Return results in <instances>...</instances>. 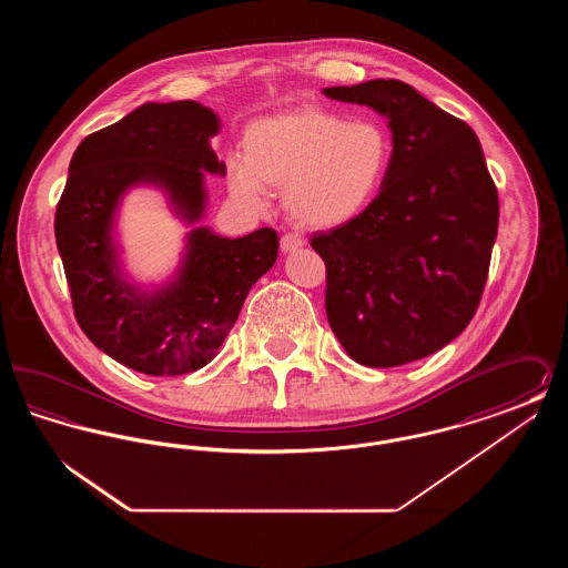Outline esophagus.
Segmentation results:
<instances>
[{
	"label": "esophagus",
	"instance_id": "obj_1",
	"mask_svg": "<svg viewBox=\"0 0 568 568\" xmlns=\"http://www.w3.org/2000/svg\"><path fill=\"white\" fill-rule=\"evenodd\" d=\"M300 246H304V239H300L297 234L281 236V251L283 253H292V251H296Z\"/></svg>",
	"mask_w": 568,
	"mask_h": 568
}]
</instances>
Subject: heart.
Wrapping results in <instances>:
<instances>
[{"instance_id":"1","label":"heart","mask_w":568,"mask_h":568,"mask_svg":"<svg viewBox=\"0 0 568 568\" xmlns=\"http://www.w3.org/2000/svg\"><path fill=\"white\" fill-rule=\"evenodd\" d=\"M392 162V138L373 119L300 109L253 121L243 160L227 163L230 191L260 209L266 190H283L290 216L306 227H334L364 213Z\"/></svg>"}]
</instances>
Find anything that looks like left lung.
Here are the masks:
<instances>
[{"instance_id":"left-lung-1","label":"left lung","mask_w":568,"mask_h":568,"mask_svg":"<svg viewBox=\"0 0 568 568\" xmlns=\"http://www.w3.org/2000/svg\"><path fill=\"white\" fill-rule=\"evenodd\" d=\"M387 116L392 162L359 215L313 236L325 313L357 364L392 368L443 349L470 324L498 232V191L477 134L403 81L327 87Z\"/></svg>"}]
</instances>
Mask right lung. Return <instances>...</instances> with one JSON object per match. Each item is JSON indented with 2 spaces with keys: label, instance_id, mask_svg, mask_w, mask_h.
<instances>
[{
  "label": "right lung",
  "instance_id": "obj_1",
  "mask_svg": "<svg viewBox=\"0 0 568 568\" xmlns=\"http://www.w3.org/2000/svg\"><path fill=\"white\" fill-rule=\"evenodd\" d=\"M216 132L219 116L193 100L142 104L82 140L57 204L54 239L77 322L100 352L151 377L206 366L248 290L276 262L272 227L243 239L193 227L179 271L162 287L142 290L121 268L114 221L123 195L153 185L174 215L197 223L206 211L204 172L225 174L211 146Z\"/></svg>",
  "mask_w": 568,
  "mask_h": 568
}]
</instances>
